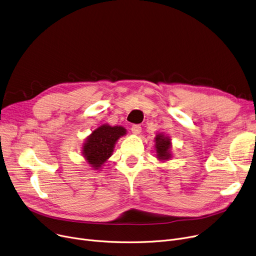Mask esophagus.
<instances>
[{
  "label": "esophagus",
  "mask_w": 256,
  "mask_h": 256,
  "mask_svg": "<svg viewBox=\"0 0 256 256\" xmlns=\"http://www.w3.org/2000/svg\"><path fill=\"white\" fill-rule=\"evenodd\" d=\"M130 128H132V134H135V135H139V134L141 132V130H142L140 124H132Z\"/></svg>",
  "instance_id": "1"
}]
</instances>
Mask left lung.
<instances>
[{
    "mask_svg": "<svg viewBox=\"0 0 256 256\" xmlns=\"http://www.w3.org/2000/svg\"><path fill=\"white\" fill-rule=\"evenodd\" d=\"M156 156L158 160H169L171 158L170 154V147H171V142L170 139L167 136H164L163 134H158L156 137Z\"/></svg>",
    "mask_w": 256,
    "mask_h": 256,
    "instance_id": "8db88e82",
    "label": "left lung"
}]
</instances>
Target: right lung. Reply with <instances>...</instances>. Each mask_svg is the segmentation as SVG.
Masks as SVG:
<instances>
[{"label":"right lung","instance_id":"1","mask_svg":"<svg viewBox=\"0 0 256 256\" xmlns=\"http://www.w3.org/2000/svg\"><path fill=\"white\" fill-rule=\"evenodd\" d=\"M126 130L122 126L104 124L93 130L83 145V154L94 170H98L112 156L117 140L124 136Z\"/></svg>","mask_w":256,"mask_h":256}]
</instances>
